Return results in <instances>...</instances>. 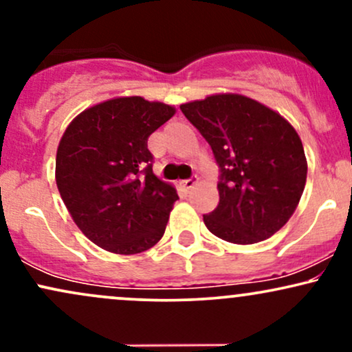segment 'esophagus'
<instances>
[{"instance_id":"esophagus-1","label":"esophagus","mask_w":352,"mask_h":352,"mask_svg":"<svg viewBox=\"0 0 352 352\" xmlns=\"http://www.w3.org/2000/svg\"><path fill=\"white\" fill-rule=\"evenodd\" d=\"M195 184H197V180H195V179L182 180V182H180V187H182V188H185V190H190V188L195 187Z\"/></svg>"}]
</instances>
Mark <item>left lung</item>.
<instances>
[{"mask_svg": "<svg viewBox=\"0 0 352 352\" xmlns=\"http://www.w3.org/2000/svg\"><path fill=\"white\" fill-rule=\"evenodd\" d=\"M220 167L218 207L204 221L213 235L252 245L285 227L306 185L308 162L294 127L276 111L241 94L182 104Z\"/></svg>", "mask_w": 352, "mask_h": 352, "instance_id": "8db88e82", "label": "left lung"}]
</instances>
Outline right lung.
I'll return each instance as SVG.
<instances>
[{"label": "right lung", "mask_w": 352, "mask_h": 352, "mask_svg": "<svg viewBox=\"0 0 352 352\" xmlns=\"http://www.w3.org/2000/svg\"><path fill=\"white\" fill-rule=\"evenodd\" d=\"M173 114L168 104L131 96L96 104L67 125L56 153V185L92 243L135 254L164 236L179 195L152 172L147 139Z\"/></svg>", "instance_id": "add662e5"}]
</instances>
